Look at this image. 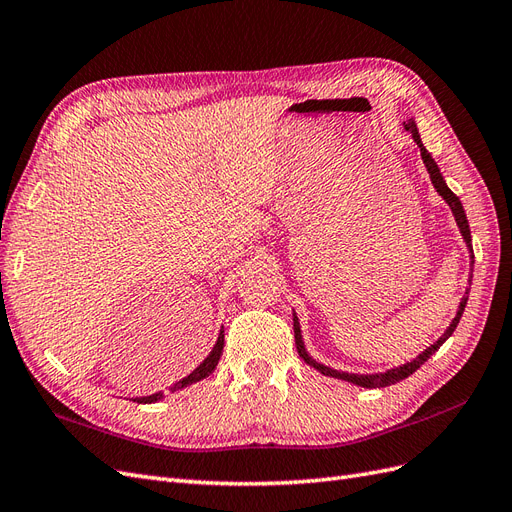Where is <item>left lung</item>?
<instances>
[{"label": "left lung", "mask_w": 512, "mask_h": 512, "mask_svg": "<svg viewBox=\"0 0 512 512\" xmlns=\"http://www.w3.org/2000/svg\"><path fill=\"white\" fill-rule=\"evenodd\" d=\"M404 128L412 134L414 143L418 145V149H421V158H423V164H425V168H427V173H429V179H431V183H433V188H436V192L446 200V205L451 207V211H453V215H455V222H457V226H459V230H461V237H463V241H466L468 250H470V258L474 260L470 224H468V218H466V211H463V207H461V200L451 192V188H448L444 177H442V173H440V168H438V164H436V160H433L431 153L423 147L421 134H418V130H416L414 119L404 121ZM466 294H468V292H466ZM466 303H468V297H463L461 303H459V309H457V316H455L453 322H451V327H448V329L444 331V335L438 339L436 344L429 346L425 352L418 354L414 361H410V363H406V365H399V367H395V369L384 371V374H348V371H337V369H331V367H327V365H322V363L314 361L312 356H309L307 350H305L303 337H301V324H299V318H297V316H294V342H297V350H299L301 359H303L309 367L318 369L320 374L337 378V380L352 382V384H356V386H363V389H382V386H391V384H395V382H401L404 378H408L410 374H414V371L429 359V356H431L433 352H438V348H440V346L446 342V339L453 335V331L457 329V324H459V320H461L463 309H466Z\"/></svg>", "instance_id": "left-lung-1"}]
</instances>
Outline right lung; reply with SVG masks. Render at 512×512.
Masks as SVG:
<instances>
[{
    "label": "right lung",
    "mask_w": 512,
    "mask_h": 512,
    "mask_svg": "<svg viewBox=\"0 0 512 512\" xmlns=\"http://www.w3.org/2000/svg\"><path fill=\"white\" fill-rule=\"evenodd\" d=\"M222 350H224V329L220 331V335H218V342H215V346H213V350L209 352V356L207 359L200 363L190 376H185V378H181L179 382H175L173 386H170V391H179V389H185V386H190V384H194V382H198V380H203V378H207L209 374H213V369H215V365H218V361H220V356H222ZM164 395H162V391L160 393H153V395H147V397H136L134 401L136 404H153V401H160Z\"/></svg>",
    "instance_id": "1"
}]
</instances>
